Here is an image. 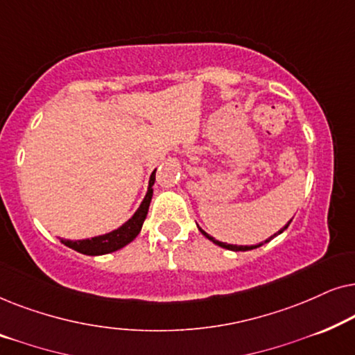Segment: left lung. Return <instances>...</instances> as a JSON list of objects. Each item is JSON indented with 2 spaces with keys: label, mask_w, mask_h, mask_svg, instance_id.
Instances as JSON below:
<instances>
[{
  "label": "left lung",
  "mask_w": 355,
  "mask_h": 355,
  "mask_svg": "<svg viewBox=\"0 0 355 355\" xmlns=\"http://www.w3.org/2000/svg\"><path fill=\"white\" fill-rule=\"evenodd\" d=\"M291 221H293V220H291ZM291 221H289V223H291ZM289 223H288V225H286L284 227H281V230H279L278 232H276V234H275V236H271V237H268V239H266L265 242H268V241H271V239H273V237H276V236H278V234H281V232H283L284 230H288ZM197 226H198V225H197ZM198 230H200V232H202V234H203V236H205L208 241H211V242H213V244L220 245V247H223V249L232 250V252H245V250H252V249H257V247L263 245V242H261V244H255V245H234V244H226V242L216 241V239H215V237H211L210 234H207V232H205V231H203V230H202V227H198Z\"/></svg>",
  "instance_id": "left-lung-1"
}]
</instances>
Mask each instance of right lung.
Wrapping results in <instances>:
<instances>
[{
    "mask_svg": "<svg viewBox=\"0 0 355 355\" xmlns=\"http://www.w3.org/2000/svg\"><path fill=\"white\" fill-rule=\"evenodd\" d=\"M155 173L157 169L150 174L148 179V187H147V193H145L144 200L140 202V205L132 216L129 218L124 225H121L116 230L106 232V234H100L95 237H90V239H79V241H71V239H60L62 244L69 249L79 252V254L84 255H105V254H111V252H116L119 249H123L132 242L135 237L139 236L140 230H142V225L147 218L148 213V207L150 202H152V196H153V189L152 186L155 184Z\"/></svg>",
    "mask_w": 355,
    "mask_h": 355,
    "instance_id": "right-lung-1",
    "label": "right lung"
}]
</instances>
